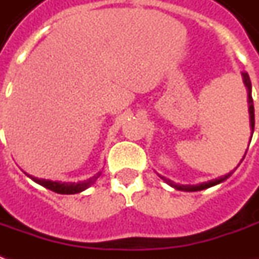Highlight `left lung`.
<instances>
[{
	"mask_svg": "<svg viewBox=\"0 0 259 259\" xmlns=\"http://www.w3.org/2000/svg\"><path fill=\"white\" fill-rule=\"evenodd\" d=\"M242 81H244V84L247 87V91H248V111H249V122H251V131L254 134V125H255V115H254V101H252V95H251V90H252V87H251V79H249V75H248L247 72H242ZM245 154H247V151H245ZM245 158V155L242 157V159ZM242 159L239 161V164L242 162ZM238 164V165H239ZM232 172L230 174L224 175V177H220V178H217V180H211V181L208 182H202V184H198V185H180V184H175L171 180H166L164 177H161L164 181L168 184V185H171L172 188L178 191H187V192H192V191H202L206 190V188H211V187H214V185H218V184H221L224 182L227 178H230Z\"/></svg>",
	"mask_w": 259,
	"mask_h": 259,
	"instance_id": "left-lung-1",
	"label": "left lung"
}]
</instances>
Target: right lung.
<instances>
[{"label":"right lung","mask_w":259,"mask_h":259,"mask_svg":"<svg viewBox=\"0 0 259 259\" xmlns=\"http://www.w3.org/2000/svg\"><path fill=\"white\" fill-rule=\"evenodd\" d=\"M100 175H101V171L97 172V174L94 175V177H91V178H88L87 181L79 182L51 181V180H42V178L39 180V178H35V177H31V175H28V177L32 181H35L36 184H39V185H42V187L54 191V192H57V194H78V192H82V191H85L87 188H90L94 182L98 180Z\"/></svg>","instance_id":"1"}]
</instances>
